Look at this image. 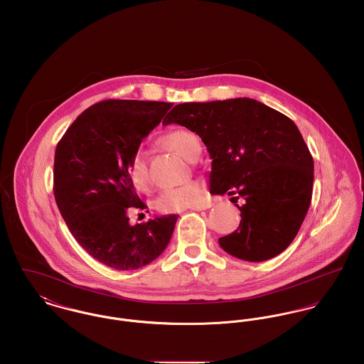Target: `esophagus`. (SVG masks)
<instances>
[{
  "label": "esophagus",
  "mask_w": 364,
  "mask_h": 364,
  "mask_svg": "<svg viewBox=\"0 0 364 364\" xmlns=\"http://www.w3.org/2000/svg\"><path fill=\"white\" fill-rule=\"evenodd\" d=\"M212 202L205 201L202 202V203H198V205H196V206H193L191 209H194V210H205V209H209V208H212Z\"/></svg>",
  "instance_id": "obj_1"
}]
</instances>
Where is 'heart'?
Segmentation results:
<instances>
[{"mask_svg": "<svg viewBox=\"0 0 364 364\" xmlns=\"http://www.w3.org/2000/svg\"><path fill=\"white\" fill-rule=\"evenodd\" d=\"M163 145L177 152L188 161H194L200 154V142L197 136L184 129H174L164 134L161 138ZM127 177L131 186L145 193L151 187V176L148 170L146 159L141 152H136L127 166ZM203 198V184L200 180H190L184 184L163 190L155 198L154 206L161 213H173L186 208L196 206Z\"/></svg>", "mask_w": 364, "mask_h": 364, "instance_id": "1", "label": "heart"}]
</instances>
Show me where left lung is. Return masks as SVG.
<instances>
[{
	"mask_svg": "<svg viewBox=\"0 0 364 364\" xmlns=\"http://www.w3.org/2000/svg\"><path fill=\"white\" fill-rule=\"evenodd\" d=\"M163 124L200 135L212 159L210 194L233 196L242 212L237 230L220 237V247L251 262L286 250L307 215L314 180L313 156L296 124L248 97L181 103Z\"/></svg>",
	"mask_w": 364,
	"mask_h": 364,
	"instance_id": "1",
	"label": "left lung"
}]
</instances>
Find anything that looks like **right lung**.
Listing matches in <instances>:
<instances>
[{"label":"right lung","mask_w":364,"mask_h":364,"mask_svg":"<svg viewBox=\"0 0 364 364\" xmlns=\"http://www.w3.org/2000/svg\"><path fill=\"white\" fill-rule=\"evenodd\" d=\"M164 102L103 100L70 125L55 148L54 197L82 248L99 262L138 269L156 259L171 239L177 215L129 225L144 210L127 166L144 138L171 107Z\"/></svg>","instance_id":"obj_1"}]
</instances>
